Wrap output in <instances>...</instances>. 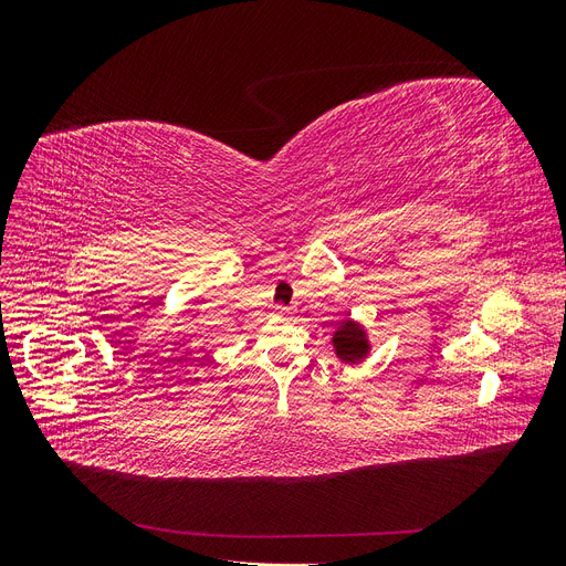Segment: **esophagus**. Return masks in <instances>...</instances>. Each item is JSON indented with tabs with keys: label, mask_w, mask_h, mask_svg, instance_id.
<instances>
[{
	"label": "esophagus",
	"mask_w": 566,
	"mask_h": 566,
	"mask_svg": "<svg viewBox=\"0 0 566 566\" xmlns=\"http://www.w3.org/2000/svg\"><path fill=\"white\" fill-rule=\"evenodd\" d=\"M276 314H281V316H283V314H290V310H287L285 304H276Z\"/></svg>",
	"instance_id": "34e87169"
}]
</instances>
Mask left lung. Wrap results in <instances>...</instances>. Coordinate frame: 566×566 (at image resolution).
I'll return each instance as SVG.
<instances>
[{"mask_svg": "<svg viewBox=\"0 0 566 566\" xmlns=\"http://www.w3.org/2000/svg\"><path fill=\"white\" fill-rule=\"evenodd\" d=\"M333 342H335L337 356L342 358V361H347V364L361 361V358L368 352V342H366L364 331L358 328L356 323H349V321H345V325H342V328L335 333Z\"/></svg>", "mask_w": 566, "mask_h": 566, "instance_id": "obj_1", "label": "left lung"}]
</instances>
